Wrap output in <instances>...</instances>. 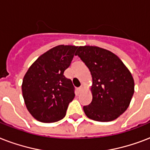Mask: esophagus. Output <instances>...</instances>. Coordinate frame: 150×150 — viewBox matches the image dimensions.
Here are the masks:
<instances>
[{
	"instance_id": "esophagus-1",
	"label": "esophagus",
	"mask_w": 150,
	"mask_h": 150,
	"mask_svg": "<svg viewBox=\"0 0 150 150\" xmlns=\"http://www.w3.org/2000/svg\"><path fill=\"white\" fill-rule=\"evenodd\" d=\"M82 90H83V88H82V87H79V88H77V92H78V93H80V92H82Z\"/></svg>"
}]
</instances>
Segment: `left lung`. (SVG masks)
Here are the masks:
<instances>
[{
    "label": "left lung",
    "mask_w": 150,
    "mask_h": 150,
    "mask_svg": "<svg viewBox=\"0 0 150 150\" xmlns=\"http://www.w3.org/2000/svg\"><path fill=\"white\" fill-rule=\"evenodd\" d=\"M75 55L88 68L92 77V101L83 107L95 121L117 119L129 105L134 93V80L118 56L96 46H80Z\"/></svg>",
    "instance_id": "8db88e82"
}]
</instances>
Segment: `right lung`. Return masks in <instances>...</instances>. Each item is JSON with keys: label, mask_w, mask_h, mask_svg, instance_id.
I'll return each instance as SVG.
<instances>
[{"label": "right lung", "mask_w": 150, "mask_h": 150, "mask_svg": "<svg viewBox=\"0 0 150 150\" xmlns=\"http://www.w3.org/2000/svg\"><path fill=\"white\" fill-rule=\"evenodd\" d=\"M78 47L58 45L41 55L24 75L22 94L28 112L41 122H53L65 116L75 98V88L64 71L71 64Z\"/></svg>", "instance_id": "1"}]
</instances>
